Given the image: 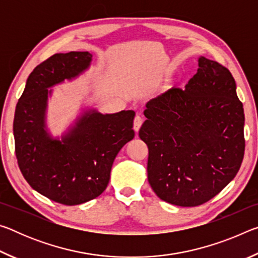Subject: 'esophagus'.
Here are the masks:
<instances>
[{"instance_id":"1","label":"esophagus","mask_w":258,"mask_h":258,"mask_svg":"<svg viewBox=\"0 0 258 258\" xmlns=\"http://www.w3.org/2000/svg\"><path fill=\"white\" fill-rule=\"evenodd\" d=\"M143 123V119L142 117L140 115H137L134 117V120H133V127H134V131L135 132H139L140 127H141V125Z\"/></svg>"}]
</instances>
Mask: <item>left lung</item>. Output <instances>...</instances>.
<instances>
[{
  "label": "left lung",
  "instance_id": "left-lung-1",
  "mask_svg": "<svg viewBox=\"0 0 258 258\" xmlns=\"http://www.w3.org/2000/svg\"><path fill=\"white\" fill-rule=\"evenodd\" d=\"M139 137L149 149L148 181L166 203H207L237 175L244 154V113L228 68L199 59L185 90L173 87L146 104Z\"/></svg>",
  "mask_w": 258,
  "mask_h": 258
}]
</instances>
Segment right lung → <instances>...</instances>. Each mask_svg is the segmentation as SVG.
<instances>
[{"label":"right lung","mask_w":258,"mask_h":258,"mask_svg":"<svg viewBox=\"0 0 258 258\" xmlns=\"http://www.w3.org/2000/svg\"><path fill=\"white\" fill-rule=\"evenodd\" d=\"M89 52L55 53L35 67L18 100L14 119L17 161L34 190L74 206L97 198L110 178L117 154L134 138L133 110L85 113L61 141L44 130L47 87L89 67Z\"/></svg>","instance_id":"obj_1"}]
</instances>
